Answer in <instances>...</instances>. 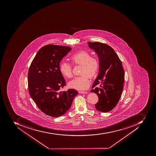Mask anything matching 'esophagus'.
<instances>
[{
  "label": "esophagus",
  "mask_w": 156,
  "mask_h": 156,
  "mask_svg": "<svg viewBox=\"0 0 156 156\" xmlns=\"http://www.w3.org/2000/svg\"><path fill=\"white\" fill-rule=\"evenodd\" d=\"M79 93H80V94H87V92L85 91H79Z\"/></svg>",
  "instance_id": "34e87169"
}]
</instances>
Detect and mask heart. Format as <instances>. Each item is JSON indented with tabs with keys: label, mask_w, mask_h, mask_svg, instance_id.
Returning <instances> with one entry per match:
<instances>
[{
	"label": "heart",
	"mask_w": 156,
	"mask_h": 156,
	"mask_svg": "<svg viewBox=\"0 0 156 156\" xmlns=\"http://www.w3.org/2000/svg\"><path fill=\"white\" fill-rule=\"evenodd\" d=\"M70 60L73 64L82 66L80 74L82 75L74 78L68 83L71 88L77 90H84L87 88L90 85V77L95 76L98 72L99 63L95 58L91 55L86 51H82L73 54L70 57ZM61 73L63 76L70 78L72 76V66L70 63L62 61L60 64Z\"/></svg>",
	"instance_id": "heart-1"
}]
</instances>
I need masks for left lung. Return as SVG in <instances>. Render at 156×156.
<instances>
[{
  "instance_id": "left-lung-1",
  "label": "left lung",
  "mask_w": 156,
  "mask_h": 156,
  "mask_svg": "<svg viewBox=\"0 0 156 156\" xmlns=\"http://www.w3.org/2000/svg\"><path fill=\"white\" fill-rule=\"evenodd\" d=\"M99 57V69L92 86L91 92L98 96L96 109L106 113L115 108L123 92L124 73L121 61L114 49L105 43L88 42Z\"/></svg>"
}]
</instances>
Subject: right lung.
<instances>
[{
    "label": "right lung",
    "mask_w": 156,
    "mask_h": 156,
    "mask_svg": "<svg viewBox=\"0 0 156 156\" xmlns=\"http://www.w3.org/2000/svg\"><path fill=\"white\" fill-rule=\"evenodd\" d=\"M70 47L49 44L40 49L28 72L30 96L38 108L51 117L67 112L78 91L74 89L60 91L66 84L60 70V62L71 51Z\"/></svg>",
    "instance_id": "1"
}]
</instances>
